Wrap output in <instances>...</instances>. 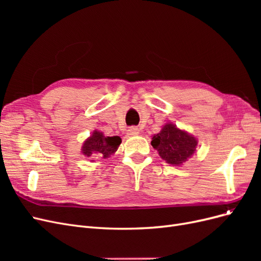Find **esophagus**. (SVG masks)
I'll return each instance as SVG.
<instances>
[{
    "mask_svg": "<svg viewBox=\"0 0 261 261\" xmlns=\"http://www.w3.org/2000/svg\"><path fill=\"white\" fill-rule=\"evenodd\" d=\"M127 134H128L129 136H136V135H138V134H139V128L136 127V126H132V127L128 128Z\"/></svg>",
    "mask_w": 261,
    "mask_h": 261,
    "instance_id": "esophagus-1",
    "label": "esophagus"
}]
</instances>
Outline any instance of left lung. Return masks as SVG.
<instances>
[{
    "mask_svg": "<svg viewBox=\"0 0 261 261\" xmlns=\"http://www.w3.org/2000/svg\"><path fill=\"white\" fill-rule=\"evenodd\" d=\"M151 145L163 160L173 165H179L196 151L197 140L186 132L178 129L175 125L167 124L152 137Z\"/></svg>",
    "mask_w": 261,
    "mask_h": 261,
    "instance_id": "8db88e82",
    "label": "left lung"
}]
</instances>
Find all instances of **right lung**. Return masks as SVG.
Masks as SVG:
<instances>
[{"mask_svg":"<svg viewBox=\"0 0 261 261\" xmlns=\"http://www.w3.org/2000/svg\"><path fill=\"white\" fill-rule=\"evenodd\" d=\"M121 143L122 139L118 136H105L102 133L94 130L92 135L84 143L83 153L87 156L96 154L98 156L108 158L116 151Z\"/></svg>","mask_w":261,"mask_h":261,"instance_id":"right-lung-1","label":"right lung"}]
</instances>
